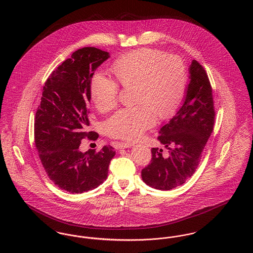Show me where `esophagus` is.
Listing matches in <instances>:
<instances>
[{"mask_svg":"<svg viewBox=\"0 0 253 253\" xmlns=\"http://www.w3.org/2000/svg\"><path fill=\"white\" fill-rule=\"evenodd\" d=\"M132 146H133V143L130 142V141H125V142L119 143L120 148H129V147H132Z\"/></svg>","mask_w":253,"mask_h":253,"instance_id":"obj_1","label":"esophagus"}]
</instances>
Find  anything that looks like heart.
<instances>
[{
  "mask_svg": "<svg viewBox=\"0 0 253 253\" xmlns=\"http://www.w3.org/2000/svg\"><path fill=\"white\" fill-rule=\"evenodd\" d=\"M117 81L97 71L90 81V97L99 112L106 113L119 101L120 85L134 86L135 105L121 109L105 121L113 137L133 140L163 120L172 117L185 97L188 71L184 60L165 51L141 48L120 57L112 64Z\"/></svg>",
  "mask_w": 253,
  "mask_h": 253,
  "instance_id": "obj_1",
  "label": "heart"
}]
</instances>
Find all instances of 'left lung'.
Here are the masks:
<instances>
[{
  "label": "left lung",
  "instance_id": "obj_1",
  "mask_svg": "<svg viewBox=\"0 0 253 253\" xmlns=\"http://www.w3.org/2000/svg\"><path fill=\"white\" fill-rule=\"evenodd\" d=\"M190 74L191 82L182 107L157 136L168 149V156H162V149L152 148L150 164L141 170L145 183L157 190H171L192 177L213 131L215 110L208 74L195 60Z\"/></svg>",
  "mask_w": 253,
  "mask_h": 253
}]
</instances>
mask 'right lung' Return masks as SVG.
I'll list each match as a JSON object with an SVG mask.
<instances>
[{
  "label": "right lung",
  "mask_w": 253,
  "mask_h": 253,
  "mask_svg": "<svg viewBox=\"0 0 253 253\" xmlns=\"http://www.w3.org/2000/svg\"><path fill=\"white\" fill-rule=\"evenodd\" d=\"M109 58L96 47L75 51L50 74L37 109L34 136L41 162L50 180L61 190L83 193L98 187L108 175L116 152L108 145L82 153V140H96L98 133L86 132L89 121L90 81Z\"/></svg>",
  "instance_id": "obj_1"
}]
</instances>
